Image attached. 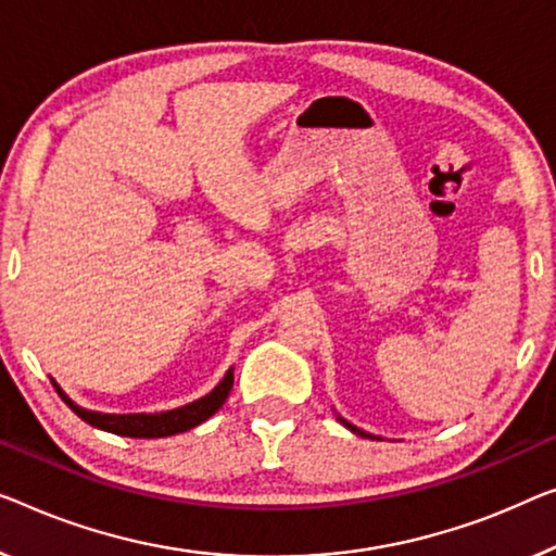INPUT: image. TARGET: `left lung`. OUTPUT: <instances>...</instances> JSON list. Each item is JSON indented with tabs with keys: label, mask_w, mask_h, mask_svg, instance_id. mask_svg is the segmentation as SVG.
Wrapping results in <instances>:
<instances>
[{
	"label": "left lung",
	"mask_w": 556,
	"mask_h": 556,
	"mask_svg": "<svg viewBox=\"0 0 556 556\" xmlns=\"http://www.w3.org/2000/svg\"><path fill=\"white\" fill-rule=\"evenodd\" d=\"M337 419H339V421H342V425H344L346 429H350V432H354V434H359V437H364V439H382V437H375V434L364 432V429H359V427H354V425H352V421H346L344 417H339V414H337Z\"/></svg>",
	"instance_id": "left-lung-1"
}]
</instances>
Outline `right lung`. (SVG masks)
Instances as JSON below:
<instances>
[{"instance_id":"add662e5","label":"right lung","mask_w":556,"mask_h":556,"mask_svg":"<svg viewBox=\"0 0 556 556\" xmlns=\"http://www.w3.org/2000/svg\"><path fill=\"white\" fill-rule=\"evenodd\" d=\"M56 392H60L62 400L70 404V409L77 414L79 419H85L87 425H92L97 429H104V432L112 434H122V437H135V439H156V437H172V434H181L187 429H194L197 425H202L217 412L222 404L231 392V384H235V367L227 369V375L222 377V382L212 389L210 394L199 396V400L185 404V407L177 409H167V412H139V414H106V412H92L79 407L77 402H72L70 396L64 394V389L52 382Z\"/></svg>"}]
</instances>
